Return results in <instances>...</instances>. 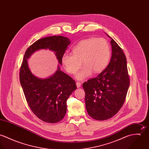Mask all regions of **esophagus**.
I'll use <instances>...</instances> for the list:
<instances>
[{"label":"esophagus","mask_w":149,"mask_h":149,"mask_svg":"<svg viewBox=\"0 0 149 149\" xmlns=\"http://www.w3.org/2000/svg\"><path fill=\"white\" fill-rule=\"evenodd\" d=\"M81 83H80V82H79V81H77V82L76 83V86H77V88H80V87L81 86Z\"/></svg>","instance_id":"1"}]
</instances>
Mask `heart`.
I'll return each instance as SVG.
<instances>
[{
	"label": "heart",
	"instance_id": "obj_1",
	"mask_svg": "<svg viewBox=\"0 0 149 149\" xmlns=\"http://www.w3.org/2000/svg\"><path fill=\"white\" fill-rule=\"evenodd\" d=\"M72 51L73 54L64 53L61 58L62 63L66 70L73 74L83 63L84 66L76 76L80 80L89 76L92 72L96 74L103 72L109 63L111 57L109 45L102 38L83 40L79 43Z\"/></svg>",
	"mask_w": 149,
	"mask_h": 149
}]
</instances>
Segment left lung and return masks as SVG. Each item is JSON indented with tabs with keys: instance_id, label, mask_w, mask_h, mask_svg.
<instances>
[{
	"instance_id": "8db88e82",
	"label": "left lung",
	"mask_w": 149,
	"mask_h": 149,
	"mask_svg": "<svg viewBox=\"0 0 149 149\" xmlns=\"http://www.w3.org/2000/svg\"><path fill=\"white\" fill-rule=\"evenodd\" d=\"M107 36L111 39L110 63L97 77L83 84L86 111L97 120H107L118 112L125 103L130 86L126 56L118 43Z\"/></svg>"
}]
</instances>
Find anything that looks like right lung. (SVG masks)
<instances>
[{"mask_svg":"<svg viewBox=\"0 0 149 149\" xmlns=\"http://www.w3.org/2000/svg\"><path fill=\"white\" fill-rule=\"evenodd\" d=\"M68 38L50 36L40 39L26 50L19 70V79L27 103L32 112L45 122L55 123L64 118L66 101L76 88L75 81L62 72L58 66L51 77L41 79L30 72L27 60L36 50L45 49L54 51L60 64L62 56L70 44Z\"/></svg>","mask_w":149,"mask_h":149,"instance_id":"1","label":"right lung"}]
</instances>
